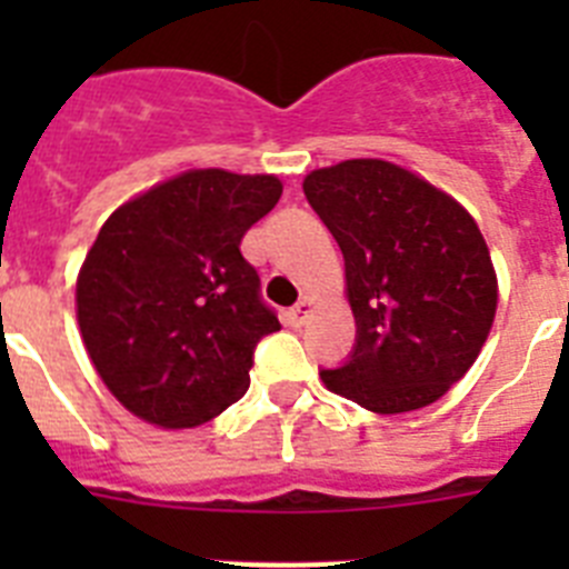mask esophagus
Instances as JSON below:
<instances>
[{"label":"esophagus","mask_w":569,"mask_h":569,"mask_svg":"<svg viewBox=\"0 0 569 569\" xmlns=\"http://www.w3.org/2000/svg\"><path fill=\"white\" fill-rule=\"evenodd\" d=\"M313 310H316L313 296H301L299 305L290 310V321H293V325H305V321L310 319V313H313Z\"/></svg>","instance_id":"esophagus-1"}]
</instances>
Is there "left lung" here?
Instances as JSON below:
<instances>
[{
  "label": "left lung",
  "instance_id": "8db88e82",
  "mask_svg": "<svg viewBox=\"0 0 569 569\" xmlns=\"http://www.w3.org/2000/svg\"><path fill=\"white\" fill-rule=\"evenodd\" d=\"M301 188L339 241L356 319L353 356L321 370L325 387L381 416L439 401L479 359L499 308L476 219L385 159L310 170Z\"/></svg>",
  "mask_w": 569,
  "mask_h": 569
}]
</instances>
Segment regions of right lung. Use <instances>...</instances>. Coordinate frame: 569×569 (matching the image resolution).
Returning <instances> with one entry per match:
<instances>
[{
    "mask_svg": "<svg viewBox=\"0 0 569 569\" xmlns=\"http://www.w3.org/2000/svg\"><path fill=\"white\" fill-rule=\"evenodd\" d=\"M273 173L199 168L108 216L77 276L84 350L116 401L184 430L244 396L253 347L279 319L239 244L276 208Z\"/></svg>",
    "mask_w": 569,
    "mask_h": 569,
    "instance_id": "1",
    "label": "right lung"
}]
</instances>
